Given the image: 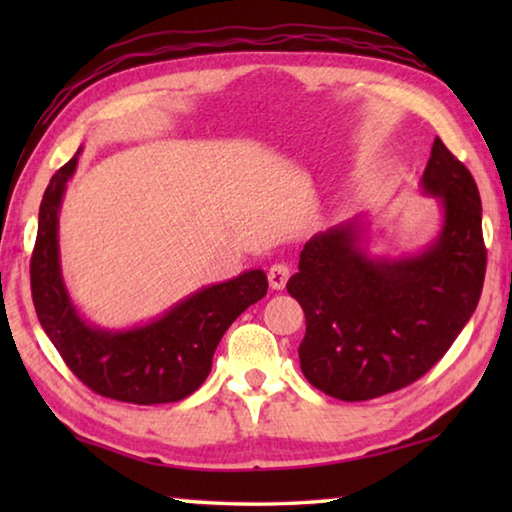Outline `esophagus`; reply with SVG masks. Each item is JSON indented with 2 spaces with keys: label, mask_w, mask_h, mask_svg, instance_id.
<instances>
[{
  "label": "esophagus",
  "mask_w": 512,
  "mask_h": 512,
  "mask_svg": "<svg viewBox=\"0 0 512 512\" xmlns=\"http://www.w3.org/2000/svg\"><path fill=\"white\" fill-rule=\"evenodd\" d=\"M289 266L287 264H273L268 268V284H271V289L275 291H282L287 287V280H289Z\"/></svg>",
  "instance_id": "obj_1"
}]
</instances>
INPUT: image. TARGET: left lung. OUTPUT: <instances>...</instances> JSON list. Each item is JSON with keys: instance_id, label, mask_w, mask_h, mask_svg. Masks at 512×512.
I'll use <instances>...</instances> for the list:
<instances>
[{"instance_id": "8db88e82", "label": "left lung", "mask_w": 512, "mask_h": 512, "mask_svg": "<svg viewBox=\"0 0 512 512\" xmlns=\"http://www.w3.org/2000/svg\"><path fill=\"white\" fill-rule=\"evenodd\" d=\"M443 212L438 235L411 255H370L363 214L311 237L287 289L305 311L298 354L311 386L343 402L400 391L461 334L485 277L481 196L440 137L420 178Z\"/></svg>"}]
</instances>
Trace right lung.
<instances>
[{
    "label": "right lung",
    "instance_id": "right-lung-1",
    "mask_svg": "<svg viewBox=\"0 0 512 512\" xmlns=\"http://www.w3.org/2000/svg\"><path fill=\"white\" fill-rule=\"evenodd\" d=\"M60 167L45 189L31 257V296L42 329L69 370L94 393L128 404H167L192 395L212 370L225 329L266 296L262 268L210 284L133 327L92 325L69 296L60 266L58 219L79 155Z\"/></svg>",
    "mask_w": 512,
    "mask_h": 512
}]
</instances>
